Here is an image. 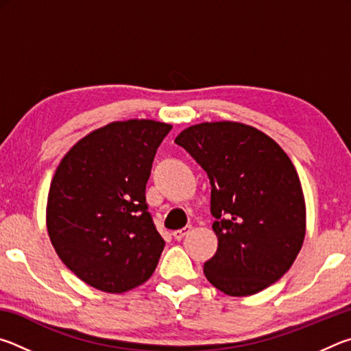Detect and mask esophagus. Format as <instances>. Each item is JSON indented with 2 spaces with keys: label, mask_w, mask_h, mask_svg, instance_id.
<instances>
[{
  "label": "esophagus",
  "mask_w": 351,
  "mask_h": 351,
  "mask_svg": "<svg viewBox=\"0 0 351 351\" xmlns=\"http://www.w3.org/2000/svg\"><path fill=\"white\" fill-rule=\"evenodd\" d=\"M190 230H192V226H186V228H182V229H178V230H173V239L175 240H181V239H184V237H186Z\"/></svg>",
  "instance_id": "1"
}]
</instances>
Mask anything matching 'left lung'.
<instances>
[{"label":"left lung","instance_id":"8db88e82","mask_svg":"<svg viewBox=\"0 0 351 351\" xmlns=\"http://www.w3.org/2000/svg\"><path fill=\"white\" fill-rule=\"evenodd\" d=\"M209 176L218 237L204 274L224 294L243 297L277 282L305 239L299 175L280 145L240 122H204L176 136Z\"/></svg>","mask_w":351,"mask_h":351}]
</instances>
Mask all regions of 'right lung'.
<instances>
[{
    "label": "right lung",
    "mask_w": 351,
    "mask_h": 351,
    "mask_svg": "<svg viewBox=\"0 0 351 351\" xmlns=\"http://www.w3.org/2000/svg\"><path fill=\"white\" fill-rule=\"evenodd\" d=\"M171 125L111 122L64 154L47 195L46 224L60 260L90 287L125 293L156 269L165 246L145 203L158 147Z\"/></svg>",
    "instance_id": "right-lung-1"
}]
</instances>
